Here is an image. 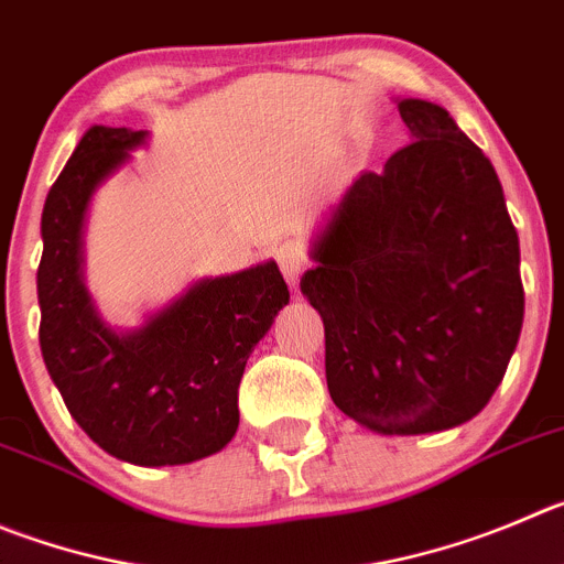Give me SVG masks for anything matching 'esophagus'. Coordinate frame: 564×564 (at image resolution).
Segmentation results:
<instances>
[{
	"mask_svg": "<svg viewBox=\"0 0 564 564\" xmlns=\"http://www.w3.org/2000/svg\"><path fill=\"white\" fill-rule=\"evenodd\" d=\"M275 261H278V267H281L283 278H286V281L294 286L300 278V272L306 270L308 258H306V250H303V245H300V241H283V245L275 250Z\"/></svg>",
	"mask_w": 564,
	"mask_h": 564,
	"instance_id": "esophagus-1",
	"label": "esophagus"
}]
</instances>
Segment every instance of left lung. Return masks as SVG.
<instances>
[{
  "label": "left lung",
  "mask_w": 564,
  "mask_h": 564,
  "mask_svg": "<svg viewBox=\"0 0 564 564\" xmlns=\"http://www.w3.org/2000/svg\"><path fill=\"white\" fill-rule=\"evenodd\" d=\"M398 110L412 144L345 188L300 289L323 317L336 406L406 436L487 406L518 347L523 283L489 158L440 105L409 97Z\"/></svg>",
  "instance_id": "1"
}]
</instances>
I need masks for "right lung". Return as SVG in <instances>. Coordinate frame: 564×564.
Instances as JSON below:
<instances>
[{"instance_id": "right-lung-1", "label": "right lung", "mask_w": 564, "mask_h": 564, "mask_svg": "<svg viewBox=\"0 0 564 564\" xmlns=\"http://www.w3.org/2000/svg\"><path fill=\"white\" fill-rule=\"evenodd\" d=\"M147 141V130L94 124L41 214L39 341L68 414L116 459L188 465L239 429V381L289 289L275 261L192 283L135 330H113L83 283V223L94 192Z\"/></svg>"}]
</instances>
